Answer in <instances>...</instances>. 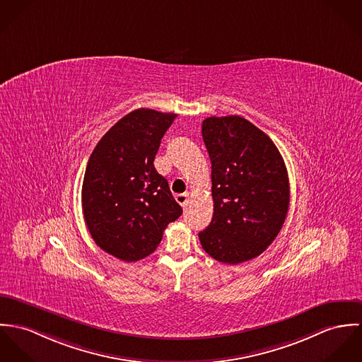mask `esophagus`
<instances>
[{
  "instance_id": "esophagus-1",
  "label": "esophagus",
  "mask_w": 362,
  "mask_h": 362,
  "mask_svg": "<svg viewBox=\"0 0 362 362\" xmlns=\"http://www.w3.org/2000/svg\"><path fill=\"white\" fill-rule=\"evenodd\" d=\"M176 201L182 205V206H186L187 205V202H189V193H183V194H177L176 197Z\"/></svg>"
}]
</instances>
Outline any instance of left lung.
<instances>
[{
	"instance_id": "left-lung-1",
	"label": "left lung",
	"mask_w": 362,
	"mask_h": 362,
	"mask_svg": "<svg viewBox=\"0 0 362 362\" xmlns=\"http://www.w3.org/2000/svg\"><path fill=\"white\" fill-rule=\"evenodd\" d=\"M201 133L212 165L214 215L199 238L214 259L236 265L262 254L281 232L287 169L274 141L241 117L206 118Z\"/></svg>"
}]
</instances>
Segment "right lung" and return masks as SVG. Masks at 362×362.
I'll return each instance as SVG.
<instances>
[{"label": "right lung", "instance_id": "add662e5", "mask_svg": "<svg viewBox=\"0 0 362 362\" xmlns=\"http://www.w3.org/2000/svg\"><path fill=\"white\" fill-rule=\"evenodd\" d=\"M176 114L132 111L97 143L87 162L81 205L87 229L105 252L126 262L146 258L182 215L154 158Z\"/></svg>", "mask_w": 362, "mask_h": 362}]
</instances>
